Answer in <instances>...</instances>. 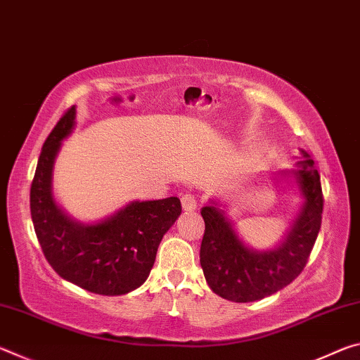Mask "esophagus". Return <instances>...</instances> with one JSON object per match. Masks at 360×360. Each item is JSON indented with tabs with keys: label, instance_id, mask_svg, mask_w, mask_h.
Masks as SVG:
<instances>
[{
	"label": "esophagus",
	"instance_id": "34e87169",
	"mask_svg": "<svg viewBox=\"0 0 360 360\" xmlns=\"http://www.w3.org/2000/svg\"><path fill=\"white\" fill-rule=\"evenodd\" d=\"M181 205H182V210H184V211H195V210H197V206H198L197 198H195L192 193L182 195Z\"/></svg>",
	"mask_w": 360,
	"mask_h": 360
}]
</instances>
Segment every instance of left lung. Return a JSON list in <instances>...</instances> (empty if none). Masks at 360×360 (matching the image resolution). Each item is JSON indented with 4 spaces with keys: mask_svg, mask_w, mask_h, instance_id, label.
Wrapping results in <instances>:
<instances>
[{
    "mask_svg": "<svg viewBox=\"0 0 360 360\" xmlns=\"http://www.w3.org/2000/svg\"><path fill=\"white\" fill-rule=\"evenodd\" d=\"M279 173L294 179L303 203L283 241L273 249L249 248L236 233L221 202L211 200L202 208L205 235L200 264L210 289L230 302L262 300L290 284L307 265L318 238L324 198L314 160L302 150L295 169Z\"/></svg>",
    "mask_w": 360,
    "mask_h": 360,
    "instance_id": "1",
    "label": "left lung"
}]
</instances>
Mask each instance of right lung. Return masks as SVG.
<instances>
[{
    "label": "right lung",
    "instance_id": "add662e5",
    "mask_svg": "<svg viewBox=\"0 0 360 360\" xmlns=\"http://www.w3.org/2000/svg\"><path fill=\"white\" fill-rule=\"evenodd\" d=\"M76 125L71 106L41 149L30 191L36 236L51 266L66 281L100 295L138 289L154 266L163 235L181 216L178 197L130 202L100 222L72 219L53 197V163Z\"/></svg>",
    "mask_w": 360,
    "mask_h": 360
}]
</instances>
